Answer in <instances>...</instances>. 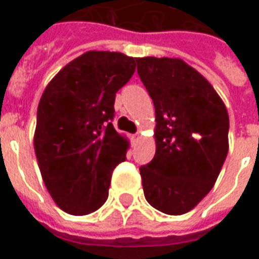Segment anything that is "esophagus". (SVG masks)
Returning <instances> with one entry per match:
<instances>
[{
	"label": "esophagus",
	"mask_w": 259,
	"mask_h": 259,
	"mask_svg": "<svg viewBox=\"0 0 259 259\" xmlns=\"http://www.w3.org/2000/svg\"><path fill=\"white\" fill-rule=\"evenodd\" d=\"M132 140H133V143H135V144H136L137 141L140 140V135H135V136H133V137H132Z\"/></svg>",
	"instance_id": "obj_1"
}]
</instances>
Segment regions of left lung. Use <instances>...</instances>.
<instances>
[{"instance_id":"1","label":"left lung","mask_w":259,"mask_h":259,"mask_svg":"<svg viewBox=\"0 0 259 259\" xmlns=\"http://www.w3.org/2000/svg\"><path fill=\"white\" fill-rule=\"evenodd\" d=\"M155 107V155L140 168L150 205L191 211L215 185L229 151V115L215 89L180 58H137Z\"/></svg>"}]
</instances>
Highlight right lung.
<instances>
[{
	"mask_svg": "<svg viewBox=\"0 0 259 259\" xmlns=\"http://www.w3.org/2000/svg\"><path fill=\"white\" fill-rule=\"evenodd\" d=\"M137 58L87 51L55 74L37 108L34 151L44 185L70 215L97 211L108 198L112 170L126 159L127 137L111 123L115 94Z\"/></svg>",
	"mask_w": 259,
	"mask_h": 259,
	"instance_id": "obj_1",
	"label": "right lung"
}]
</instances>
